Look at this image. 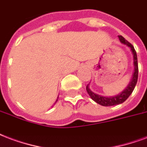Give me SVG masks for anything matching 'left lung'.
I'll return each mask as SVG.
<instances>
[{"mask_svg":"<svg viewBox=\"0 0 147 147\" xmlns=\"http://www.w3.org/2000/svg\"><path fill=\"white\" fill-rule=\"evenodd\" d=\"M119 40L124 44H125L127 46L130 47L131 51V53L133 54V61H134V73L132 75V78L131 79V82H129L128 86L125 89V90L118 95L115 96H111V97H106V96H103L96 94L93 92H92L89 88V85L86 86V91H87L88 94L92 98L93 100L96 102L97 104H100L102 106H105V107H109V106H114V105H118L121 103H123L125 101L129 98V96L131 95L132 91L134 90L135 86L137 83L138 80V72H139V68H138V61H137V54L136 51L134 49V47L131 45V43L128 42L122 36H118Z\"/></svg>","mask_w":147,"mask_h":147,"instance_id":"1","label":"left lung"}]
</instances>
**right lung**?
Instances as JSON below:
<instances>
[{
  "label": "right lung",
  "mask_w": 147,
  "mask_h": 147,
  "mask_svg": "<svg viewBox=\"0 0 147 147\" xmlns=\"http://www.w3.org/2000/svg\"><path fill=\"white\" fill-rule=\"evenodd\" d=\"M57 99H58V97H57ZM57 100H56V102H57Z\"/></svg>",
  "instance_id": "1"
}]
</instances>
